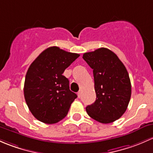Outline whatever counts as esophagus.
I'll return each mask as SVG.
<instances>
[{
	"label": "esophagus",
	"instance_id": "esophagus-1",
	"mask_svg": "<svg viewBox=\"0 0 153 153\" xmlns=\"http://www.w3.org/2000/svg\"><path fill=\"white\" fill-rule=\"evenodd\" d=\"M81 94H82L81 91H79L78 93H77V96H78L79 98H80V97H81Z\"/></svg>",
	"mask_w": 153,
	"mask_h": 153
}]
</instances>
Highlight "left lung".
<instances>
[{"label": "left lung", "mask_w": 153, "mask_h": 153, "mask_svg": "<svg viewBox=\"0 0 153 153\" xmlns=\"http://www.w3.org/2000/svg\"><path fill=\"white\" fill-rule=\"evenodd\" d=\"M93 69L97 99L86 107L88 116L102 124L119 119L127 110L131 97L128 72L117 55L100 48L82 56Z\"/></svg>", "instance_id": "1"}]
</instances>
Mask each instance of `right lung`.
Wrapping results in <instances>:
<instances>
[{
    "mask_svg": "<svg viewBox=\"0 0 153 153\" xmlns=\"http://www.w3.org/2000/svg\"><path fill=\"white\" fill-rule=\"evenodd\" d=\"M79 54L59 47L46 48L29 66L24 83V97L33 116L45 124H55L67 116L76 98L62 75Z\"/></svg>",
    "mask_w": 153,
    "mask_h": 153,
    "instance_id": "right-lung-1",
    "label": "right lung"
}]
</instances>
